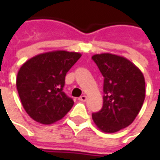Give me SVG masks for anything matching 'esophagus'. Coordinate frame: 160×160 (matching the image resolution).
Instances as JSON below:
<instances>
[{
    "instance_id": "esophagus-1",
    "label": "esophagus",
    "mask_w": 160,
    "mask_h": 160,
    "mask_svg": "<svg viewBox=\"0 0 160 160\" xmlns=\"http://www.w3.org/2000/svg\"><path fill=\"white\" fill-rule=\"evenodd\" d=\"M87 100V97L85 95H82L81 97H79V101H81V102H85Z\"/></svg>"
}]
</instances>
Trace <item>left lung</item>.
Masks as SVG:
<instances>
[{"mask_svg":"<svg viewBox=\"0 0 160 160\" xmlns=\"http://www.w3.org/2000/svg\"><path fill=\"white\" fill-rule=\"evenodd\" d=\"M92 58L104 77L103 106L92 118L102 132H118L131 125L142 107L145 99L143 74L122 56L102 53Z\"/></svg>","mask_w":160,"mask_h":160,"instance_id":"8db88e82","label":"left lung"}]
</instances>
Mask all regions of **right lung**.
I'll use <instances>...</instances> for the list:
<instances>
[{
  "instance_id": "obj_1",
  "label": "right lung",
  "mask_w": 160,
  "mask_h": 160,
  "mask_svg": "<svg viewBox=\"0 0 160 160\" xmlns=\"http://www.w3.org/2000/svg\"><path fill=\"white\" fill-rule=\"evenodd\" d=\"M81 56L78 52L54 51L36 55L22 65L16 85L31 118L51 125L70 110L74 101L63 92L65 77Z\"/></svg>"
}]
</instances>
